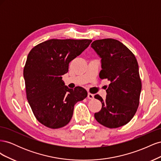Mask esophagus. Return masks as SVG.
Wrapping results in <instances>:
<instances>
[{
	"mask_svg": "<svg viewBox=\"0 0 161 161\" xmlns=\"http://www.w3.org/2000/svg\"><path fill=\"white\" fill-rule=\"evenodd\" d=\"M87 98L89 99H92L94 98V95L93 94H91L90 92H89L88 95H87Z\"/></svg>",
	"mask_w": 161,
	"mask_h": 161,
	"instance_id": "1",
	"label": "esophagus"
}]
</instances>
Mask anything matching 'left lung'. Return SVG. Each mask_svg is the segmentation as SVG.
<instances>
[{"label":"left lung","instance_id":"1","mask_svg":"<svg viewBox=\"0 0 161 161\" xmlns=\"http://www.w3.org/2000/svg\"><path fill=\"white\" fill-rule=\"evenodd\" d=\"M91 47L101 58L100 79L110 81L105 99L95 95L102 103L95 118L107 128L121 127L133 118L140 103L142 82L137 60L127 47L114 39L95 40Z\"/></svg>","mask_w":161,"mask_h":161}]
</instances>
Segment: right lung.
<instances>
[{
	"mask_svg": "<svg viewBox=\"0 0 161 161\" xmlns=\"http://www.w3.org/2000/svg\"><path fill=\"white\" fill-rule=\"evenodd\" d=\"M91 40L52 39L33 47L23 69L27 99L39 122L52 129L69 123L78 101L85 99L80 86L72 90L64 86L62 76L69 71L70 61L79 56Z\"/></svg>",
	"mask_w": 161,
	"mask_h": 161,
	"instance_id": "right-lung-1",
	"label": "right lung"
}]
</instances>
